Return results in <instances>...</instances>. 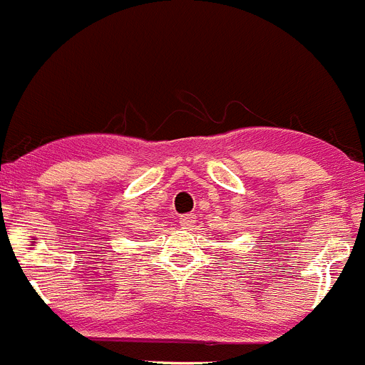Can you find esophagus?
I'll list each match as a JSON object with an SVG mask.
<instances>
[{"mask_svg":"<svg viewBox=\"0 0 365 365\" xmlns=\"http://www.w3.org/2000/svg\"><path fill=\"white\" fill-rule=\"evenodd\" d=\"M194 220H195V217L192 216V214H185V216L179 217V223L182 227H190V225H192V223H194Z\"/></svg>","mask_w":365,"mask_h":365,"instance_id":"obj_1","label":"esophagus"}]
</instances>
